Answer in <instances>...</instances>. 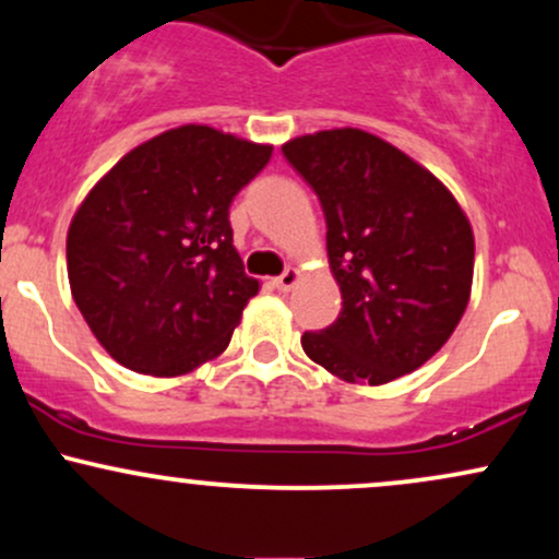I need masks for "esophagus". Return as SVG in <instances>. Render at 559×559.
Wrapping results in <instances>:
<instances>
[{
    "label": "esophagus",
    "instance_id": "34e87169",
    "mask_svg": "<svg viewBox=\"0 0 559 559\" xmlns=\"http://www.w3.org/2000/svg\"><path fill=\"white\" fill-rule=\"evenodd\" d=\"M297 281H299L297 267H286V271L273 281V284H275V288H281V292H292V288L297 286Z\"/></svg>",
    "mask_w": 559,
    "mask_h": 559
}]
</instances>
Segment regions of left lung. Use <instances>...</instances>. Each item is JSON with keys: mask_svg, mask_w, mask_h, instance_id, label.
Instances as JSON below:
<instances>
[{"mask_svg": "<svg viewBox=\"0 0 559 559\" xmlns=\"http://www.w3.org/2000/svg\"><path fill=\"white\" fill-rule=\"evenodd\" d=\"M325 215L342 312L305 331L310 360L349 383H389L431 360L473 284V230L439 178L383 139L336 128L284 144Z\"/></svg>", "mask_w": 559, "mask_h": 559, "instance_id": "8db88e82", "label": "left lung"}]
</instances>
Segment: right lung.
Masks as SVG:
<instances>
[{
  "mask_svg": "<svg viewBox=\"0 0 559 559\" xmlns=\"http://www.w3.org/2000/svg\"><path fill=\"white\" fill-rule=\"evenodd\" d=\"M271 155L267 144L181 126L128 152L83 199L68 230L70 292L120 365L183 376L226 349L260 292L228 210Z\"/></svg>",
  "mask_w": 559,
  "mask_h": 559,
  "instance_id": "right-lung-1",
  "label": "right lung"
}]
</instances>
